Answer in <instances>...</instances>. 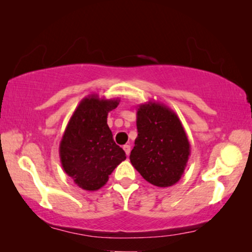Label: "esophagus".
Instances as JSON below:
<instances>
[{
	"label": "esophagus",
	"instance_id": "esophagus-1",
	"mask_svg": "<svg viewBox=\"0 0 252 252\" xmlns=\"http://www.w3.org/2000/svg\"><path fill=\"white\" fill-rule=\"evenodd\" d=\"M123 149L125 150L127 156H129V153H130V146H129V144H125V146L123 147Z\"/></svg>",
	"mask_w": 252,
	"mask_h": 252
}]
</instances>
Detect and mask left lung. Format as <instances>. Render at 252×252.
Masks as SVG:
<instances>
[{
    "instance_id": "8db88e82",
    "label": "left lung",
    "mask_w": 252,
    "mask_h": 252,
    "mask_svg": "<svg viewBox=\"0 0 252 252\" xmlns=\"http://www.w3.org/2000/svg\"><path fill=\"white\" fill-rule=\"evenodd\" d=\"M137 137L130 163L144 180L171 187L180 180L190 156V143L177 113L163 103L137 105Z\"/></svg>"
}]
</instances>
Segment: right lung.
<instances>
[{"label": "right lung", "instance_id": "add662e5", "mask_svg": "<svg viewBox=\"0 0 252 252\" xmlns=\"http://www.w3.org/2000/svg\"><path fill=\"white\" fill-rule=\"evenodd\" d=\"M119 102V98L106 99L97 94L82 98L62 136V167L85 190L102 188L113 170L126 159L125 151L113 141L108 126V113Z\"/></svg>", "mask_w": 252, "mask_h": 252}]
</instances>
